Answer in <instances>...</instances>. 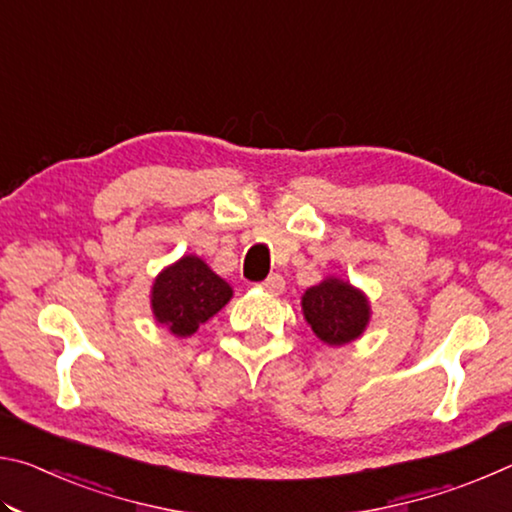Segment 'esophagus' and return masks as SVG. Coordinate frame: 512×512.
Segmentation results:
<instances>
[{
	"label": "esophagus",
	"mask_w": 512,
	"mask_h": 512,
	"mask_svg": "<svg viewBox=\"0 0 512 512\" xmlns=\"http://www.w3.org/2000/svg\"><path fill=\"white\" fill-rule=\"evenodd\" d=\"M259 289L271 293V296H280V293L284 291V277L277 275V273L268 275L264 282H259Z\"/></svg>",
	"instance_id": "obj_1"
}]
</instances>
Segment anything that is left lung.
<instances>
[{"label":"left lung","instance_id":"8db88e82","mask_svg":"<svg viewBox=\"0 0 512 512\" xmlns=\"http://www.w3.org/2000/svg\"><path fill=\"white\" fill-rule=\"evenodd\" d=\"M302 314L320 341L345 345L359 339L370 323V302L350 282L341 277H327L305 291Z\"/></svg>","mask_w":512,"mask_h":512}]
</instances>
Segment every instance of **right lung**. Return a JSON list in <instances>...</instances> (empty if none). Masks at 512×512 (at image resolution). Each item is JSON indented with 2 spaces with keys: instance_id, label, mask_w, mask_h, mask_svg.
Segmentation results:
<instances>
[{
  "instance_id": "right-lung-1",
  "label": "right lung",
  "mask_w": 512,
  "mask_h": 512,
  "mask_svg": "<svg viewBox=\"0 0 512 512\" xmlns=\"http://www.w3.org/2000/svg\"><path fill=\"white\" fill-rule=\"evenodd\" d=\"M232 287L201 257L185 255L164 268L151 287V309L173 336H192L198 327L228 305Z\"/></svg>"
}]
</instances>
